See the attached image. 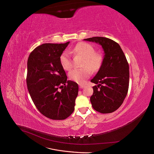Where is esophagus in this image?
I'll return each mask as SVG.
<instances>
[{"mask_svg":"<svg viewBox=\"0 0 154 154\" xmlns=\"http://www.w3.org/2000/svg\"><path fill=\"white\" fill-rule=\"evenodd\" d=\"M79 87H80V88H83V87H85V85H83V84H79Z\"/></svg>","mask_w":154,"mask_h":154,"instance_id":"esophagus-1","label":"esophagus"}]
</instances>
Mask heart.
<instances>
[{
	"label": "heart",
	"mask_w": 154,
	"mask_h": 154,
	"mask_svg": "<svg viewBox=\"0 0 154 154\" xmlns=\"http://www.w3.org/2000/svg\"><path fill=\"white\" fill-rule=\"evenodd\" d=\"M95 52L94 48L86 42L78 43L72 49L71 53L80 56L83 58V60L81 64L82 68L73 69L69 73V78L72 81L82 83L86 78L90 76L91 69L93 72L98 71L101 66L103 58L100 54ZM60 62L62 68L66 71H69L72 67L70 55L66 51L60 55Z\"/></svg>",
	"instance_id": "heart-1"
}]
</instances>
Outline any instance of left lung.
<instances>
[{
	"label": "left lung",
	"mask_w": 154,
	"mask_h": 154,
	"mask_svg": "<svg viewBox=\"0 0 154 154\" xmlns=\"http://www.w3.org/2000/svg\"><path fill=\"white\" fill-rule=\"evenodd\" d=\"M84 40L101 45L104 58L96 76L91 80L97 84L93 87L92 106L102 114L113 112L122 105L129 85V66L120 45L105 37L96 36Z\"/></svg>",
	"instance_id": "left-lung-1"
}]
</instances>
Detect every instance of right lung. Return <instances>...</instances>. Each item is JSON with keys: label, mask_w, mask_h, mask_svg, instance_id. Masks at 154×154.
Instances as JSON below:
<instances>
[{"label": "right lung", "mask_w": 154, "mask_h": 154, "mask_svg": "<svg viewBox=\"0 0 154 154\" xmlns=\"http://www.w3.org/2000/svg\"><path fill=\"white\" fill-rule=\"evenodd\" d=\"M65 44H44L36 48L27 60V86L41 114L54 120L66 119L74 110L78 93L76 82L67 80L60 57Z\"/></svg>", "instance_id": "obj_1"}]
</instances>
